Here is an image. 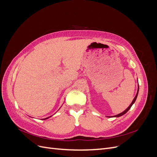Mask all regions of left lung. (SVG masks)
<instances>
[{"mask_svg": "<svg viewBox=\"0 0 157 157\" xmlns=\"http://www.w3.org/2000/svg\"><path fill=\"white\" fill-rule=\"evenodd\" d=\"M138 92H139V85H138V88H137V94H136V96H135V98H134V99H133V101H132V102L131 103V104L130 105L128 106V107L126 109V110H124V111L123 112H122L121 113H119V114H118V115H115V116H113V117H121V116H122L123 115H124V114H126L128 111V110H129V109L131 108V107L132 106V105L133 104H134V103H135V101H136V98H137V95H138Z\"/></svg>", "mask_w": 157, "mask_h": 157, "instance_id": "1", "label": "left lung"}]
</instances>
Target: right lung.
<instances>
[{"label": "right lung", "instance_id": "1", "mask_svg": "<svg viewBox=\"0 0 157 157\" xmlns=\"http://www.w3.org/2000/svg\"><path fill=\"white\" fill-rule=\"evenodd\" d=\"M52 117V116H50V117H47V118H43V119H44V120H46V119H48V118H50V117Z\"/></svg>", "mask_w": 157, "mask_h": 157}]
</instances>
